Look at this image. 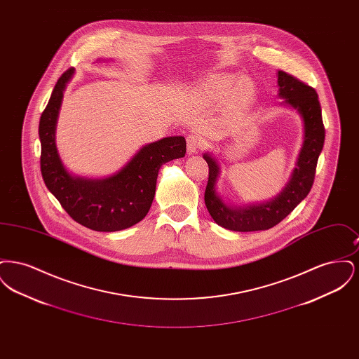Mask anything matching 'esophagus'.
Instances as JSON below:
<instances>
[{
  "instance_id": "34e87169",
  "label": "esophagus",
  "mask_w": 359,
  "mask_h": 359,
  "mask_svg": "<svg viewBox=\"0 0 359 359\" xmlns=\"http://www.w3.org/2000/svg\"><path fill=\"white\" fill-rule=\"evenodd\" d=\"M201 147H202V140L198 135H191V136L187 137L188 154H198Z\"/></svg>"
}]
</instances>
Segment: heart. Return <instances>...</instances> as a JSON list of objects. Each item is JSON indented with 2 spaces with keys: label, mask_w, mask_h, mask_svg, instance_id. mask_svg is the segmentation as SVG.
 I'll return each mask as SVG.
<instances>
[{
  "label": "heart",
  "mask_w": 359,
  "mask_h": 359,
  "mask_svg": "<svg viewBox=\"0 0 359 359\" xmlns=\"http://www.w3.org/2000/svg\"><path fill=\"white\" fill-rule=\"evenodd\" d=\"M249 82L246 78L237 74H217L207 78L199 85V94L207 100L218 101L229 97L234 93V97L238 102L246 101L250 95Z\"/></svg>",
  "instance_id": "heart-1"
}]
</instances>
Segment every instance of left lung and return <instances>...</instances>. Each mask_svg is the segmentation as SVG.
Here are the masks:
<instances>
[{
	"mask_svg": "<svg viewBox=\"0 0 359 359\" xmlns=\"http://www.w3.org/2000/svg\"><path fill=\"white\" fill-rule=\"evenodd\" d=\"M278 98L283 104L294 109L303 120V145L296 165L283 191L273 199L253 205H236L226 203L217 191L221 165L211 154H203L208 164V182L205 203L214 222L233 231L268 230L290 215L311 191L319 154L325 145V126L322 109L315 88L306 85L284 71H277Z\"/></svg>",
	"mask_w": 359,
	"mask_h": 359,
	"instance_id": "left-lung-1",
	"label": "left lung"
}]
</instances>
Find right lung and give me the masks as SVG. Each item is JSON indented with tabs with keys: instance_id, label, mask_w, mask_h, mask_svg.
<instances>
[{
	"instance_id": "obj_1",
	"label": "right lung",
	"mask_w": 359,
	"mask_h": 359,
	"mask_svg": "<svg viewBox=\"0 0 359 359\" xmlns=\"http://www.w3.org/2000/svg\"><path fill=\"white\" fill-rule=\"evenodd\" d=\"M103 62V60H100ZM75 69L59 78L44 109L39 137L44 183L69 217L95 231H120L142 221L154 202L158 170L184 157L186 138L164 137L144 145L120 171L102 179L76 176L65 167L56 147V123L63 93Z\"/></svg>"
}]
</instances>
